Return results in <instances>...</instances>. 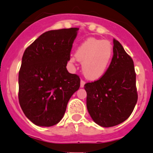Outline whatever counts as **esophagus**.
I'll return each instance as SVG.
<instances>
[{
    "label": "esophagus",
    "instance_id": "esophagus-1",
    "mask_svg": "<svg viewBox=\"0 0 153 153\" xmlns=\"http://www.w3.org/2000/svg\"><path fill=\"white\" fill-rule=\"evenodd\" d=\"M85 83H86V82L83 81V80H81V87H83V86H84Z\"/></svg>",
    "mask_w": 153,
    "mask_h": 153
}]
</instances>
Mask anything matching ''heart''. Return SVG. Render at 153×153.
Returning a JSON list of instances; mask_svg holds the SVG:
<instances>
[{
	"label": "heart",
	"mask_w": 153,
	"mask_h": 153,
	"mask_svg": "<svg viewBox=\"0 0 153 153\" xmlns=\"http://www.w3.org/2000/svg\"><path fill=\"white\" fill-rule=\"evenodd\" d=\"M113 48L109 42L88 39L77 48L75 57L82 62V70L89 80H97L105 73L112 57ZM75 57L70 62L75 61Z\"/></svg>",
	"instance_id": "1"
}]
</instances>
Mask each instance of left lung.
<instances>
[{
    "label": "left lung",
    "mask_w": 153,
    "mask_h": 153,
    "mask_svg": "<svg viewBox=\"0 0 153 153\" xmlns=\"http://www.w3.org/2000/svg\"><path fill=\"white\" fill-rule=\"evenodd\" d=\"M114 55L100 78L86 83V106L95 123L105 128L123 123L137 102L136 72L132 58L114 39Z\"/></svg>",
    "instance_id": "8db88e82"
}]
</instances>
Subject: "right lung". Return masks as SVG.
Listing matches in <instances>:
<instances>
[{
  "instance_id": "add662e5",
  "label": "right lung",
  "mask_w": 153,
  "mask_h": 153,
  "mask_svg": "<svg viewBox=\"0 0 153 153\" xmlns=\"http://www.w3.org/2000/svg\"><path fill=\"white\" fill-rule=\"evenodd\" d=\"M78 28L52 30L25 49L19 71L18 99L22 111L35 125L50 127L60 122L81 79L66 66Z\"/></svg>"
}]
</instances>
